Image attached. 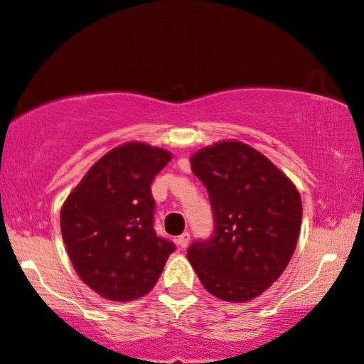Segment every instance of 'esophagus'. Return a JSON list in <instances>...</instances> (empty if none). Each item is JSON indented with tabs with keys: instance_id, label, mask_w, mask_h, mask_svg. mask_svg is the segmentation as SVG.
<instances>
[{
	"instance_id": "34e87169",
	"label": "esophagus",
	"mask_w": 364,
	"mask_h": 364,
	"mask_svg": "<svg viewBox=\"0 0 364 364\" xmlns=\"http://www.w3.org/2000/svg\"><path fill=\"white\" fill-rule=\"evenodd\" d=\"M190 240H191L190 232H183V235H179V236H178L176 243H178L179 248H186V246L190 245Z\"/></svg>"
}]
</instances>
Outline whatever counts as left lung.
<instances>
[{"mask_svg": "<svg viewBox=\"0 0 364 364\" xmlns=\"http://www.w3.org/2000/svg\"><path fill=\"white\" fill-rule=\"evenodd\" d=\"M190 161L208 190L215 231L188 248V259L213 296L250 301L287 269L301 228V198L268 158L235 139L203 148Z\"/></svg>", "mask_w": 364, "mask_h": 364, "instance_id": "obj_1", "label": "left lung"}]
</instances>
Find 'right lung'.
<instances>
[{
    "label": "right lung",
    "instance_id": "right-lung-1",
    "mask_svg": "<svg viewBox=\"0 0 364 364\" xmlns=\"http://www.w3.org/2000/svg\"><path fill=\"white\" fill-rule=\"evenodd\" d=\"M171 153L124 143L98 159L61 208V235L77 276L111 301H132L153 289L171 241L153 228L151 183Z\"/></svg>",
    "mask_w": 364,
    "mask_h": 364
}]
</instances>
